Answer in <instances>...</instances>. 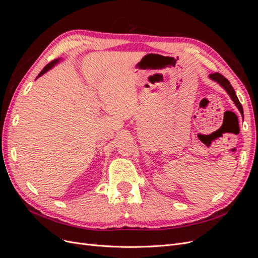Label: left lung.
I'll list each match as a JSON object with an SVG mask.
<instances>
[{"label":"left lung","instance_id":"1","mask_svg":"<svg viewBox=\"0 0 258 258\" xmlns=\"http://www.w3.org/2000/svg\"><path fill=\"white\" fill-rule=\"evenodd\" d=\"M209 77H210V79L212 80V81H214V82L220 84V85L222 86V87H223L226 91H227L229 97H230L231 100L233 101V103H235L236 106L238 107V110L240 111V113L243 114V108H242V105H241V103L239 102V99H238V97H237V95H236V92H235V90H233L232 86L230 85V83L228 82V80L226 79V77H224L222 74H220V73L210 74Z\"/></svg>","mask_w":258,"mask_h":258}]
</instances>
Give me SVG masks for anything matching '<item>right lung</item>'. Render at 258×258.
Listing matches in <instances>:
<instances>
[{"label": "right lung", "instance_id": "1", "mask_svg": "<svg viewBox=\"0 0 258 258\" xmlns=\"http://www.w3.org/2000/svg\"><path fill=\"white\" fill-rule=\"evenodd\" d=\"M58 62H59V59H56V60H53V61H51V62H49V63L47 64V66H46L43 70H42V71L40 72V74H38L37 75V77H36V79H38V77H40V76H42L43 74H45L46 72H47V71H49V70L54 66V64H57L58 63Z\"/></svg>", "mask_w": 258, "mask_h": 258}]
</instances>
